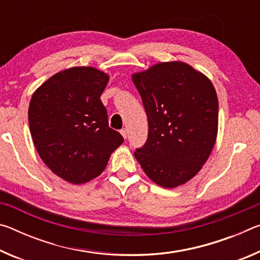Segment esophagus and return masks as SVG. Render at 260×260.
<instances>
[{"instance_id":"obj_1","label":"esophagus","mask_w":260,"mask_h":260,"mask_svg":"<svg viewBox=\"0 0 260 260\" xmlns=\"http://www.w3.org/2000/svg\"><path fill=\"white\" fill-rule=\"evenodd\" d=\"M120 133H121L122 136H124V139L127 138V129H126V128H122V129L120 131Z\"/></svg>"}]
</instances>
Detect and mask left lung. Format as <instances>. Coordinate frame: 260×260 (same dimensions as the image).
Wrapping results in <instances>:
<instances>
[{
    "label": "left lung",
    "instance_id": "8db88e82",
    "mask_svg": "<svg viewBox=\"0 0 260 260\" xmlns=\"http://www.w3.org/2000/svg\"><path fill=\"white\" fill-rule=\"evenodd\" d=\"M148 117V139L134 156L158 186L174 188L200 172L214 147L218 98L203 73L165 61L134 73Z\"/></svg>",
    "mask_w": 260,
    "mask_h": 260
}]
</instances>
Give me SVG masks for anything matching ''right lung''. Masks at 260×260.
<instances>
[{
    "label": "right lung",
    "mask_w": 260,
    "mask_h": 260,
    "mask_svg": "<svg viewBox=\"0 0 260 260\" xmlns=\"http://www.w3.org/2000/svg\"><path fill=\"white\" fill-rule=\"evenodd\" d=\"M109 76L90 67L56 73L35 90L28 124L34 146L56 175L73 184L103 172L111 153L124 142L109 127L100 100Z\"/></svg>",
    "instance_id": "1"
}]
</instances>
